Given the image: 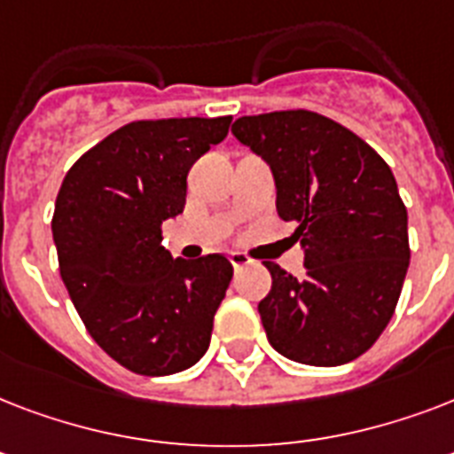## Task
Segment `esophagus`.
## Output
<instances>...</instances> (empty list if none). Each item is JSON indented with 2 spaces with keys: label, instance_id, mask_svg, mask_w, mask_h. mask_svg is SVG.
<instances>
[{
  "label": "esophagus",
  "instance_id": "esophagus-1",
  "mask_svg": "<svg viewBox=\"0 0 454 454\" xmlns=\"http://www.w3.org/2000/svg\"><path fill=\"white\" fill-rule=\"evenodd\" d=\"M231 263H233L235 270H240V269H245V266H249V263H252V259H249L247 254L233 252V254H231Z\"/></svg>",
  "mask_w": 454,
  "mask_h": 454
}]
</instances>
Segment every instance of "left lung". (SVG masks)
Instances as JSON below:
<instances>
[{
  "label": "left lung",
  "instance_id": "obj_1",
  "mask_svg": "<svg viewBox=\"0 0 454 454\" xmlns=\"http://www.w3.org/2000/svg\"><path fill=\"white\" fill-rule=\"evenodd\" d=\"M231 131L270 164L278 214L303 247V278L263 262L273 285L259 313L270 346L303 365L351 363L380 339L408 273V209L391 167L310 110L240 117Z\"/></svg>",
  "mask_w": 454,
  "mask_h": 454
}]
</instances>
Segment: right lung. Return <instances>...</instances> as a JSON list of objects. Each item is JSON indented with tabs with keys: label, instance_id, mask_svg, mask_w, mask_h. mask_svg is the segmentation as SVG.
<instances>
[{
	"label": "right lung",
	"instance_id": "add662e5",
	"mask_svg": "<svg viewBox=\"0 0 454 454\" xmlns=\"http://www.w3.org/2000/svg\"><path fill=\"white\" fill-rule=\"evenodd\" d=\"M231 120L124 124L63 178L51 219L60 278L96 344L131 372H181L209 348L233 266L223 254L171 259L162 223L184 212L188 171Z\"/></svg>",
	"mask_w": 454,
	"mask_h": 454
}]
</instances>
